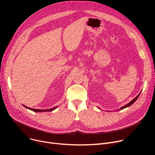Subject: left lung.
Listing matches in <instances>:
<instances>
[{
  "label": "left lung",
  "instance_id": "left-lung-1",
  "mask_svg": "<svg viewBox=\"0 0 155 155\" xmlns=\"http://www.w3.org/2000/svg\"><path fill=\"white\" fill-rule=\"evenodd\" d=\"M141 92H140V93L139 94H138L136 97H135V98L134 99H133L131 102H129L128 104H127L126 105H124V106L123 107H121L119 109H118L117 110H122V109H125V108H126V107H129L130 106V105H131L137 99V98H138V97H139V96H140V94H141ZM99 109H101V108H99V107H98Z\"/></svg>",
  "mask_w": 155,
  "mask_h": 155
}]
</instances>
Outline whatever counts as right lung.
Here are the masks:
<instances>
[{
	"label": "right lung",
	"instance_id": "obj_1",
	"mask_svg": "<svg viewBox=\"0 0 155 155\" xmlns=\"http://www.w3.org/2000/svg\"><path fill=\"white\" fill-rule=\"evenodd\" d=\"M24 107H25L26 109H28L32 111H34V112H51L53 110H54L55 109H56L57 107H58V106H56V107H54L53 108H51V109H32V108H30V107H28L27 106H26V105H22Z\"/></svg>",
	"mask_w": 155,
	"mask_h": 155
}]
</instances>
